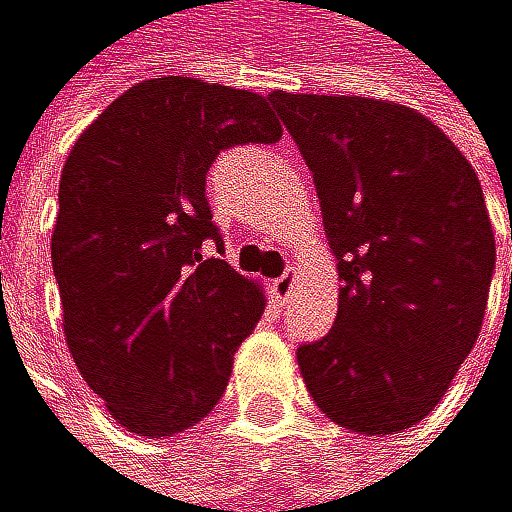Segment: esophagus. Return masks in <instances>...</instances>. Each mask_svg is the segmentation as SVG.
<instances>
[{
	"instance_id": "1",
	"label": "esophagus",
	"mask_w": 512,
	"mask_h": 512,
	"mask_svg": "<svg viewBox=\"0 0 512 512\" xmlns=\"http://www.w3.org/2000/svg\"><path fill=\"white\" fill-rule=\"evenodd\" d=\"M292 286H295V270L289 267V270L283 273V277H277V280L270 283V292H273V299H277V302H286L289 295H292Z\"/></svg>"
}]
</instances>
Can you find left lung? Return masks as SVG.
<instances>
[{"mask_svg":"<svg viewBox=\"0 0 512 512\" xmlns=\"http://www.w3.org/2000/svg\"><path fill=\"white\" fill-rule=\"evenodd\" d=\"M267 100L314 176L343 280L333 330L295 352L305 387L346 431L400 434L441 403L482 330L494 273L482 182L403 103L286 90Z\"/></svg>","mask_w":512,"mask_h":512,"instance_id":"8db88e82","label":"left lung"}]
</instances>
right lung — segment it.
Returning a JSON list of instances; mask_svg holds the SVG:
<instances>
[{
    "label": "right lung",
    "mask_w": 512,
    "mask_h": 512,
    "mask_svg": "<svg viewBox=\"0 0 512 512\" xmlns=\"http://www.w3.org/2000/svg\"><path fill=\"white\" fill-rule=\"evenodd\" d=\"M280 138L267 97L169 75L125 90L71 147L53 229L65 343L131 434L172 437L220 403L267 299L204 254L223 242L204 182L220 150Z\"/></svg>",
    "instance_id": "right-lung-1"
}]
</instances>
